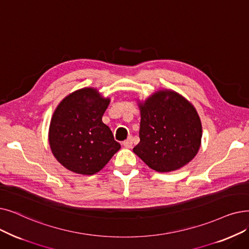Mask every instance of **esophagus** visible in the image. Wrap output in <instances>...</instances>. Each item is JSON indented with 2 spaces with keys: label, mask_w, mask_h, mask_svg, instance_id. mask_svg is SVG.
Instances as JSON below:
<instances>
[{
  "label": "esophagus",
  "mask_w": 249,
  "mask_h": 249,
  "mask_svg": "<svg viewBox=\"0 0 249 249\" xmlns=\"http://www.w3.org/2000/svg\"><path fill=\"white\" fill-rule=\"evenodd\" d=\"M126 148H130L132 147V138L131 137H128L126 140H124L123 143H122Z\"/></svg>",
  "instance_id": "34e87169"
}]
</instances>
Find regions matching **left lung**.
Returning a JSON list of instances; mask_svg holds the SVG:
<instances>
[{"mask_svg":"<svg viewBox=\"0 0 249 249\" xmlns=\"http://www.w3.org/2000/svg\"><path fill=\"white\" fill-rule=\"evenodd\" d=\"M140 111L139 143L133 153L157 172H172L191 161L201 144L202 126L194 106L180 93L159 89Z\"/></svg>","mask_w":249,"mask_h":249,"instance_id":"left-lung-1","label":"left lung"}]
</instances>
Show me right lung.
<instances>
[{
    "label": "right lung",
    "instance_id": "right-lung-1",
    "mask_svg": "<svg viewBox=\"0 0 249 249\" xmlns=\"http://www.w3.org/2000/svg\"><path fill=\"white\" fill-rule=\"evenodd\" d=\"M110 102L99 89L83 88L65 96L57 106L50 123L49 143L64 168L93 175L121 148L102 120Z\"/></svg>",
    "mask_w": 249,
    "mask_h": 249
}]
</instances>
